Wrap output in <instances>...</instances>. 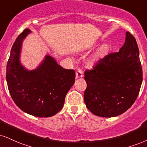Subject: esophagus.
Wrapping results in <instances>:
<instances>
[{"label":"esophagus","mask_w":147,"mask_h":147,"mask_svg":"<svg viewBox=\"0 0 147 147\" xmlns=\"http://www.w3.org/2000/svg\"><path fill=\"white\" fill-rule=\"evenodd\" d=\"M83 77V71L80 68L77 69V72H76V77L77 78H80V77Z\"/></svg>","instance_id":"34e87169"}]
</instances>
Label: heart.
Masks as SVG:
<instances>
[{
	"label": "heart",
	"instance_id": "heart-1",
	"mask_svg": "<svg viewBox=\"0 0 147 147\" xmlns=\"http://www.w3.org/2000/svg\"><path fill=\"white\" fill-rule=\"evenodd\" d=\"M107 47H106V46H105V47H103L102 48V52H106V51H107Z\"/></svg>",
	"mask_w": 147,
	"mask_h": 147
}]
</instances>
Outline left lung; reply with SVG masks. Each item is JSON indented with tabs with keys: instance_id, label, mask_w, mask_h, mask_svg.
<instances>
[{
	"instance_id": "1",
	"label": "left lung",
	"mask_w": 147,
	"mask_h": 147,
	"mask_svg": "<svg viewBox=\"0 0 147 147\" xmlns=\"http://www.w3.org/2000/svg\"><path fill=\"white\" fill-rule=\"evenodd\" d=\"M86 107L96 116L114 117L126 112L137 98L142 82L139 49L134 37L126 32L119 51L100 59L85 72Z\"/></svg>"
}]
</instances>
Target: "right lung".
<instances>
[{
	"mask_svg": "<svg viewBox=\"0 0 147 147\" xmlns=\"http://www.w3.org/2000/svg\"><path fill=\"white\" fill-rule=\"evenodd\" d=\"M30 33L29 29H24L12 46L7 65L8 89L23 112L37 117H50L62 109L65 97L75 83V72L63 68L49 55L35 70L24 68L20 61L21 48Z\"/></svg>",
	"mask_w": 147,
	"mask_h": 147,
	"instance_id": "obj_1",
	"label": "right lung"
}]
</instances>
